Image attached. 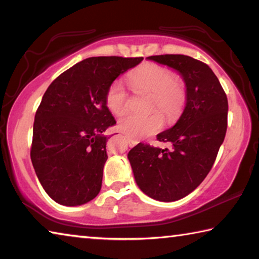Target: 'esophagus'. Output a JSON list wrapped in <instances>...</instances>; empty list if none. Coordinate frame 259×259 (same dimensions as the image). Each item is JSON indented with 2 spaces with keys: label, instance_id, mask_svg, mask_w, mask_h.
Masks as SVG:
<instances>
[{
  "label": "esophagus",
  "instance_id": "1",
  "mask_svg": "<svg viewBox=\"0 0 259 259\" xmlns=\"http://www.w3.org/2000/svg\"><path fill=\"white\" fill-rule=\"evenodd\" d=\"M128 143H129V146H135V145H137V144H138V140L128 137Z\"/></svg>",
  "mask_w": 259,
  "mask_h": 259
}]
</instances>
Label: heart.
Returning a JSON list of instances; mask_svg holds the SVG:
<instances>
[{
    "label": "heart",
    "mask_w": 259,
    "mask_h": 259,
    "mask_svg": "<svg viewBox=\"0 0 259 259\" xmlns=\"http://www.w3.org/2000/svg\"><path fill=\"white\" fill-rule=\"evenodd\" d=\"M130 87L137 94H151L148 115H125L121 117L117 128L129 137L143 138L162 129L164 114L168 121H175L183 113L187 100V88L181 78L175 77L172 71L156 63H144L133 69L126 76ZM129 94L120 81L108 85L105 104L114 115L124 113Z\"/></svg>",
    "instance_id": "heart-1"
}]
</instances>
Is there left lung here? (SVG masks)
I'll use <instances>...</instances> for the list:
<instances>
[{
  "label": "left lung",
  "instance_id": "1",
  "mask_svg": "<svg viewBox=\"0 0 259 259\" xmlns=\"http://www.w3.org/2000/svg\"><path fill=\"white\" fill-rule=\"evenodd\" d=\"M148 59L182 74L186 106L177 123L156 136L170 148L139 143L129 152L135 179L152 199L172 202L185 198L204 181L224 142L229 103L224 89L207 64L185 55H159Z\"/></svg>",
  "mask_w": 259,
  "mask_h": 259
}]
</instances>
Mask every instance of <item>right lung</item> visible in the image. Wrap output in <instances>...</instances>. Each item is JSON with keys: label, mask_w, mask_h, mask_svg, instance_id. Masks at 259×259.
<instances>
[{"label": "right lung", "mask_w": 259, "mask_h": 259, "mask_svg": "<svg viewBox=\"0 0 259 259\" xmlns=\"http://www.w3.org/2000/svg\"><path fill=\"white\" fill-rule=\"evenodd\" d=\"M143 57H91L61 73L43 95L33 125L30 159L52 200L81 205L102 188L107 160L103 133L116 123L105 104L108 85Z\"/></svg>", "instance_id": "right-lung-1"}]
</instances>
